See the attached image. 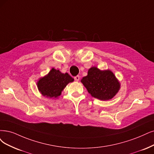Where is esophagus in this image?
<instances>
[{"label":"esophagus","instance_id":"1","mask_svg":"<svg viewBox=\"0 0 154 154\" xmlns=\"http://www.w3.org/2000/svg\"><path fill=\"white\" fill-rule=\"evenodd\" d=\"M74 79H75V81L78 82L79 81V79H80V77H79V75H77L75 77H74Z\"/></svg>","mask_w":154,"mask_h":154}]
</instances>
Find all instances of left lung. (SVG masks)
I'll return each mask as SVG.
<instances>
[{
  "label": "left lung",
  "mask_w": 154,
  "mask_h": 154,
  "mask_svg": "<svg viewBox=\"0 0 154 154\" xmlns=\"http://www.w3.org/2000/svg\"><path fill=\"white\" fill-rule=\"evenodd\" d=\"M81 82L93 97L100 100L112 99L121 88L120 82L110 70H101L96 66L89 68Z\"/></svg>",
  "instance_id": "obj_1"
}]
</instances>
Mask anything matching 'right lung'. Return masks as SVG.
Wrapping results in <instances>:
<instances>
[{"instance_id":"right-lung-1","label":"right lung","mask_w":154,"mask_h":154,"mask_svg":"<svg viewBox=\"0 0 154 154\" xmlns=\"http://www.w3.org/2000/svg\"><path fill=\"white\" fill-rule=\"evenodd\" d=\"M74 79L68 73H63L54 68L45 76L40 78L37 86L39 93L48 98H58L66 85Z\"/></svg>"}]
</instances>
